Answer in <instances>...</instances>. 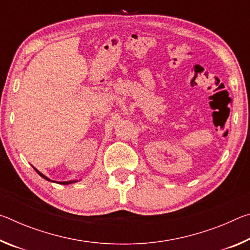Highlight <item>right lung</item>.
Here are the masks:
<instances>
[{
    "mask_svg": "<svg viewBox=\"0 0 250 250\" xmlns=\"http://www.w3.org/2000/svg\"><path fill=\"white\" fill-rule=\"evenodd\" d=\"M34 170H35L36 172H37V174H40L42 177H43V179H45L46 181H49V182H56V181H52L50 179H48L47 176L46 175H44L43 173L42 172H40L39 170H37L36 167H34ZM80 180H73V181H66V182H59V184H62V185H68V184H71V183H76V182H79Z\"/></svg>",
    "mask_w": 250,
    "mask_h": 250,
    "instance_id": "obj_1",
    "label": "right lung"
}]
</instances>
